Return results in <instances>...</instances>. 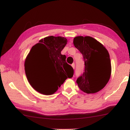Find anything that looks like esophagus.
Instances as JSON below:
<instances>
[{
  "mask_svg": "<svg viewBox=\"0 0 130 130\" xmlns=\"http://www.w3.org/2000/svg\"><path fill=\"white\" fill-rule=\"evenodd\" d=\"M72 66L73 69H74V67H75V64H74V63H73L72 64Z\"/></svg>",
  "mask_w": 130,
  "mask_h": 130,
  "instance_id": "1",
  "label": "esophagus"
}]
</instances>
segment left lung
Here are the masks:
<instances>
[{
	"mask_svg": "<svg viewBox=\"0 0 130 130\" xmlns=\"http://www.w3.org/2000/svg\"><path fill=\"white\" fill-rule=\"evenodd\" d=\"M73 44L82 54L85 62L84 72L76 80L78 86L88 94L100 91L111 77V64L108 50L89 36L76 37Z\"/></svg>",
	"mask_w": 130,
	"mask_h": 130,
	"instance_id": "obj_1",
	"label": "left lung"
}]
</instances>
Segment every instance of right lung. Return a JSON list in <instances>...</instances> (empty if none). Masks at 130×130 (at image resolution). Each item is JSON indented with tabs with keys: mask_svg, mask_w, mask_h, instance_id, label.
I'll use <instances>...</instances> for the list:
<instances>
[{
	"mask_svg": "<svg viewBox=\"0 0 130 130\" xmlns=\"http://www.w3.org/2000/svg\"><path fill=\"white\" fill-rule=\"evenodd\" d=\"M67 42L64 37L50 36L41 39L31 48L25 61V70L29 84L39 93L52 95L67 78L73 76V69L66 63V56L61 54ZM38 62H42L55 70V74L47 82L37 81L31 74V67Z\"/></svg>",
	"mask_w": 130,
	"mask_h": 130,
	"instance_id": "add662e5",
	"label": "right lung"
}]
</instances>
